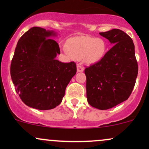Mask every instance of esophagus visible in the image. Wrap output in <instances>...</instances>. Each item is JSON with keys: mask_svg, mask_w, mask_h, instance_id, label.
I'll return each instance as SVG.
<instances>
[{"mask_svg": "<svg viewBox=\"0 0 149 149\" xmlns=\"http://www.w3.org/2000/svg\"><path fill=\"white\" fill-rule=\"evenodd\" d=\"M83 71H84V67L81 64H78L77 65V71L78 72H83Z\"/></svg>", "mask_w": 149, "mask_h": 149, "instance_id": "1", "label": "esophagus"}]
</instances>
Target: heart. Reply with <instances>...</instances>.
I'll use <instances>...</instances> for the list:
<instances>
[{
	"instance_id": "1",
	"label": "heart",
	"mask_w": 149,
	"mask_h": 149,
	"mask_svg": "<svg viewBox=\"0 0 149 149\" xmlns=\"http://www.w3.org/2000/svg\"><path fill=\"white\" fill-rule=\"evenodd\" d=\"M67 51L73 58L83 59L87 64H95L103 59L107 51V43L101 38L78 36L67 43Z\"/></svg>"
}]
</instances>
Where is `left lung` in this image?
Returning a JSON list of instances; mask_svg holds the SVG:
<instances>
[{
    "instance_id": "obj_1",
    "label": "left lung",
    "mask_w": 149,
    "mask_h": 149,
    "mask_svg": "<svg viewBox=\"0 0 149 149\" xmlns=\"http://www.w3.org/2000/svg\"><path fill=\"white\" fill-rule=\"evenodd\" d=\"M100 34L113 45L102 60L85 68L86 95L90 106L107 110L130 96L138 64L133 40L127 33L112 29Z\"/></svg>"
}]
</instances>
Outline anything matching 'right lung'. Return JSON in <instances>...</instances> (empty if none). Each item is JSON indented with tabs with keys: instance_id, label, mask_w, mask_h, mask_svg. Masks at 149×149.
Masks as SVG:
<instances>
[{
	"instance_id": "1",
	"label": "right lung",
	"mask_w": 149,
	"mask_h": 149,
	"mask_svg": "<svg viewBox=\"0 0 149 149\" xmlns=\"http://www.w3.org/2000/svg\"><path fill=\"white\" fill-rule=\"evenodd\" d=\"M53 31L32 27L17 44L10 75L15 90L26 105L49 110L60 104L65 90L76 73V63L55 59L60 54Z\"/></svg>"
}]
</instances>
